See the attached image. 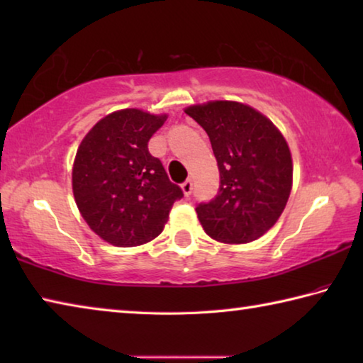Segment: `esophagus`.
Listing matches in <instances>:
<instances>
[{
    "instance_id": "esophagus-1",
    "label": "esophagus",
    "mask_w": 363,
    "mask_h": 363,
    "mask_svg": "<svg viewBox=\"0 0 363 363\" xmlns=\"http://www.w3.org/2000/svg\"><path fill=\"white\" fill-rule=\"evenodd\" d=\"M181 189H182V192H184V195H186V196H189L190 194H192V190H194L192 179H187L186 182H184L182 186H181Z\"/></svg>"
}]
</instances>
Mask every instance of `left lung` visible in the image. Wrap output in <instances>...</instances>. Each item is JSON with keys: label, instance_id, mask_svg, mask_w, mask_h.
<instances>
[{"label": "left lung", "instance_id": "left-lung-1", "mask_svg": "<svg viewBox=\"0 0 363 363\" xmlns=\"http://www.w3.org/2000/svg\"><path fill=\"white\" fill-rule=\"evenodd\" d=\"M211 140L219 192L195 208L203 230L227 245L255 242L277 223L293 186L286 139L266 115L247 104L210 101L184 110Z\"/></svg>", "mask_w": 363, "mask_h": 363}]
</instances>
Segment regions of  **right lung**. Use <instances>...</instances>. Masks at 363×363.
Here are the masks:
<instances>
[{"mask_svg":"<svg viewBox=\"0 0 363 363\" xmlns=\"http://www.w3.org/2000/svg\"><path fill=\"white\" fill-rule=\"evenodd\" d=\"M167 113L123 108L104 116L79 144L72 168L75 203L86 224L113 247L157 238L182 196L147 143Z\"/></svg>","mask_w":363,"mask_h":363,"instance_id":"obj_1","label":"right lung"}]
</instances>
